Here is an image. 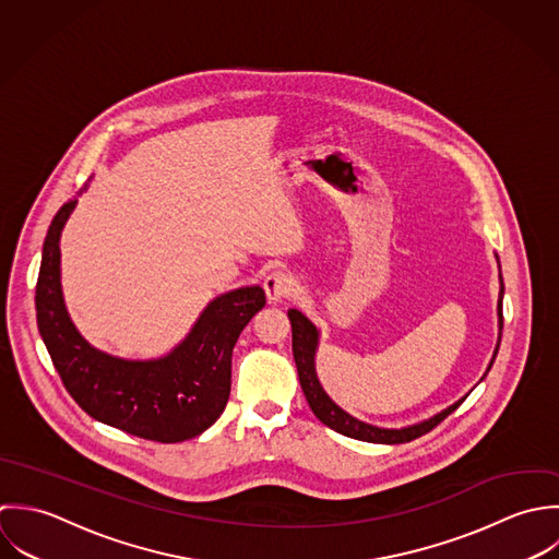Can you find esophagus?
Segmentation results:
<instances>
[{
    "label": "esophagus",
    "instance_id": "esophagus-1",
    "mask_svg": "<svg viewBox=\"0 0 559 559\" xmlns=\"http://www.w3.org/2000/svg\"><path fill=\"white\" fill-rule=\"evenodd\" d=\"M263 289H265V296L272 305L276 302H283L285 298H289L294 292H296V283L289 274L276 270V272H270L263 281Z\"/></svg>",
    "mask_w": 559,
    "mask_h": 559
}]
</instances>
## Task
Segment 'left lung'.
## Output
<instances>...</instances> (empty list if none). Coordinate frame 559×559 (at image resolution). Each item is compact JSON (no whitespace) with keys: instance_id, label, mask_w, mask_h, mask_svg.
Here are the masks:
<instances>
[{"instance_id":"1","label":"left lung","mask_w":559,"mask_h":559,"mask_svg":"<svg viewBox=\"0 0 559 559\" xmlns=\"http://www.w3.org/2000/svg\"><path fill=\"white\" fill-rule=\"evenodd\" d=\"M499 261V257H497ZM503 276H501V265H499V300H497V326H499V336H497V345L492 352V358L486 367V373L490 371L497 352H499V343H501V331H503ZM287 318L292 322V347H294V360L298 367V378H300V386L305 391V397L313 411V415L329 426L331 430H335L343 437L356 439V441H365V443H378V445H400V443H411L424 435H428L432 428H437L447 415H451L464 400L460 397L457 402H453L451 406L443 408L441 413L417 421L413 426H404V428H382V426H373L367 421H360L356 417H352L349 413H345L333 397L324 391L320 378H318V369H316V356H318V347H320V329L298 309H289ZM486 373L481 376V380L486 378Z\"/></svg>"}]
</instances>
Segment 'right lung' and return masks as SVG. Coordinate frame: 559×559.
I'll list each match as a JSON object with an SVG mask.
<instances>
[{
    "instance_id": "1",
    "label": "right lung",
    "mask_w": 559,
    "mask_h": 559,
    "mask_svg": "<svg viewBox=\"0 0 559 559\" xmlns=\"http://www.w3.org/2000/svg\"><path fill=\"white\" fill-rule=\"evenodd\" d=\"M88 183L80 190V197ZM78 199L62 205L43 243L36 324L67 391L93 419L127 435L181 443L212 428L230 393L237 336L265 307L259 285L214 298L190 333L157 358H120L91 345L75 329L60 283V237Z\"/></svg>"
}]
</instances>
